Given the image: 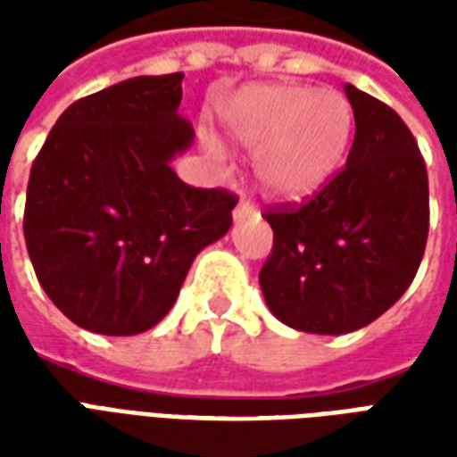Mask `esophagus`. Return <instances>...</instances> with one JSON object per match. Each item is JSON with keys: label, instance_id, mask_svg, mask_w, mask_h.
<instances>
[{"label": "esophagus", "instance_id": "1", "mask_svg": "<svg viewBox=\"0 0 457 457\" xmlns=\"http://www.w3.org/2000/svg\"><path fill=\"white\" fill-rule=\"evenodd\" d=\"M232 215H235V222H239V220L257 215V210H254V205H252L249 200H239L237 208H235V212H232Z\"/></svg>", "mask_w": 457, "mask_h": 457}]
</instances>
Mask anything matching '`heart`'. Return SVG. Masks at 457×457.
Instances as JSON below:
<instances>
[{
    "label": "heart",
    "mask_w": 457,
    "mask_h": 457,
    "mask_svg": "<svg viewBox=\"0 0 457 457\" xmlns=\"http://www.w3.org/2000/svg\"><path fill=\"white\" fill-rule=\"evenodd\" d=\"M222 131L235 146L259 151L257 180L277 200L298 203L326 186L340 169L354 114L336 90L296 83H259L242 87L220 112ZM222 154L215 139H205Z\"/></svg>",
    "instance_id": "b5f03b06"
}]
</instances>
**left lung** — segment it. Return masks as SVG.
Returning a JSON list of instances; mask_svg holds the SVG:
<instances>
[{"label":"left lung","instance_id":"1","mask_svg":"<svg viewBox=\"0 0 457 457\" xmlns=\"http://www.w3.org/2000/svg\"><path fill=\"white\" fill-rule=\"evenodd\" d=\"M354 141L345 169L301 208L269 210L274 249L259 271L269 311L294 330L343 336L392 308L428 237V176L392 107L345 85Z\"/></svg>","mask_w":457,"mask_h":457}]
</instances>
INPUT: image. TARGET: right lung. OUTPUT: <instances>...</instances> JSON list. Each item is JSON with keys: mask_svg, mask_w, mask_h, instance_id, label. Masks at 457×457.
Here are the masks:
<instances>
[{"mask_svg": "<svg viewBox=\"0 0 457 457\" xmlns=\"http://www.w3.org/2000/svg\"><path fill=\"white\" fill-rule=\"evenodd\" d=\"M180 83L139 75L78 100L31 166L29 257L58 311L90 333L156 326L200 249L232 228V193L190 188L170 169L193 144Z\"/></svg>", "mask_w": 457, "mask_h": 457, "instance_id": "add662e5", "label": "right lung"}]
</instances>
